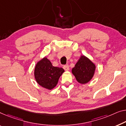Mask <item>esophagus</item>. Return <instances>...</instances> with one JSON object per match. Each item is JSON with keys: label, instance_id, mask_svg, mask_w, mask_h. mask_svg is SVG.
Returning <instances> with one entry per match:
<instances>
[{"label": "esophagus", "instance_id": "1", "mask_svg": "<svg viewBox=\"0 0 126 126\" xmlns=\"http://www.w3.org/2000/svg\"><path fill=\"white\" fill-rule=\"evenodd\" d=\"M63 68L64 69L65 71H68L69 70V65H68V64H66V65H64Z\"/></svg>", "mask_w": 126, "mask_h": 126}]
</instances>
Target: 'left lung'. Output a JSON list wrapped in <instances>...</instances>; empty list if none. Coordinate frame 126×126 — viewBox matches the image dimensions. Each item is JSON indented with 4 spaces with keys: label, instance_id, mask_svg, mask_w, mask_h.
I'll use <instances>...</instances> for the list:
<instances>
[{
    "label": "left lung",
    "instance_id": "1",
    "mask_svg": "<svg viewBox=\"0 0 126 126\" xmlns=\"http://www.w3.org/2000/svg\"><path fill=\"white\" fill-rule=\"evenodd\" d=\"M95 70V65L89 58L81 55L72 73L79 83H87L92 79Z\"/></svg>",
    "mask_w": 126,
    "mask_h": 126
}]
</instances>
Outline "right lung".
<instances>
[{
  "label": "right lung",
  "mask_w": 126,
  "mask_h": 126,
  "mask_svg": "<svg viewBox=\"0 0 126 126\" xmlns=\"http://www.w3.org/2000/svg\"><path fill=\"white\" fill-rule=\"evenodd\" d=\"M64 70L54 67L49 60L45 57L36 64L34 69L35 80L39 85L51 90L58 84L59 79Z\"/></svg>",
  "instance_id": "1"
}]
</instances>
